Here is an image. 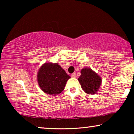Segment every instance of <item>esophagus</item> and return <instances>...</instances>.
<instances>
[{
    "instance_id": "obj_1",
    "label": "esophagus",
    "mask_w": 134,
    "mask_h": 134,
    "mask_svg": "<svg viewBox=\"0 0 134 134\" xmlns=\"http://www.w3.org/2000/svg\"><path fill=\"white\" fill-rule=\"evenodd\" d=\"M71 77H76V74L75 73V72H74V73H72V74H71Z\"/></svg>"
}]
</instances>
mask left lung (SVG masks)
<instances>
[{
	"label": "left lung",
	"mask_w": 134,
	"mask_h": 134,
	"mask_svg": "<svg viewBox=\"0 0 134 134\" xmlns=\"http://www.w3.org/2000/svg\"><path fill=\"white\" fill-rule=\"evenodd\" d=\"M78 80L82 89L89 94H95L98 91L102 83L100 77L88 67L81 70V76Z\"/></svg>",
	"instance_id": "obj_1"
}]
</instances>
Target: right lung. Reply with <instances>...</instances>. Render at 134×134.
<instances>
[{"label": "right lung", "instance_id": "obj_1", "mask_svg": "<svg viewBox=\"0 0 134 134\" xmlns=\"http://www.w3.org/2000/svg\"><path fill=\"white\" fill-rule=\"evenodd\" d=\"M70 76L58 63H44L37 74L40 87L47 94L56 96L64 89Z\"/></svg>", "mask_w": 134, "mask_h": 134}]
</instances>
